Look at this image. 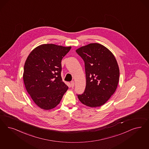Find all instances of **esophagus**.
<instances>
[{
  "instance_id": "esophagus-1",
  "label": "esophagus",
  "mask_w": 149,
  "mask_h": 149,
  "mask_svg": "<svg viewBox=\"0 0 149 149\" xmlns=\"http://www.w3.org/2000/svg\"><path fill=\"white\" fill-rule=\"evenodd\" d=\"M70 83H71V87H72V88L74 87V84H74V81H72Z\"/></svg>"
}]
</instances>
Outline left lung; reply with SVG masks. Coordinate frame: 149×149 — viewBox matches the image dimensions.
<instances>
[{"label":"left lung","mask_w":149,"mask_h":149,"mask_svg":"<svg viewBox=\"0 0 149 149\" xmlns=\"http://www.w3.org/2000/svg\"><path fill=\"white\" fill-rule=\"evenodd\" d=\"M86 74L84 92L77 95L84 104L91 107L101 106L115 92L119 77L118 63L112 52L98 43H90L77 49Z\"/></svg>","instance_id":"obj_1"}]
</instances>
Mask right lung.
<instances>
[{
    "instance_id": "right-lung-1",
    "label": "right lung",
    "mask_w": 149,
    "mask_h": 149,
    "mask_svg": "<svg viewBox=\"0 0 149 149\" xmlns=\"http://www.w3.org/2000/svg\"><path fill=\"white\" fill-rule=\"evenodd\" d=\"M71 47L45 44L31 52L24 68L26 90L36 104L43 109L54 108L68 88L62 81V59Z\"/></svg>"
}]
</instances>
